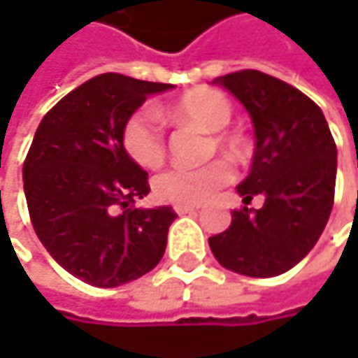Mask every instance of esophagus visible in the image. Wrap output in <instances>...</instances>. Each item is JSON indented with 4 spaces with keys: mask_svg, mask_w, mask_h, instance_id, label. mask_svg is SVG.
<instances>
[{
    "mask_svg": "<svg viewBox=\"0 0 358 358\" xmlns=\"http://www.w3.org/2000/svg\"><path fill=\"white\" fill-rule=\"evenodd\" d=\"M174 209H176V213H178V215H190V213H194V211H196V207H190V205H176Z\"/></svg>",
    "mask_w": 358,
    "mask_h": 358,
    "instance_id": "esophagus-1",
    "label": "esophagus"
}]
</instances>
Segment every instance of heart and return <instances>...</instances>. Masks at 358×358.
<instances>
[{"mask_svg":"<svg viewBox=\"0 0 358 358\" xmlns=\"http://www.w3.org/2000/svg\"><path fill=\"white\" fill-rule=\"evenodd\" d=\"M232 113V101L217 89H192L162 109V115L172 122H192L207 132H215L211 136L213 145L234 155L241 151L238 141L220 132L230 124ZM122 145L138 166L149 170L157 168L166 157L164 128L157 113L149 108L134 111L122 128ZM230 180L232 170L226 162H211L201 168L176 166L155 176L153 192L164 203L194 207L211 199Z\"/></svg>","mask_w":358,"mask_h":358,"instance_id":"heart-1","label":"heart"}]
</instances>
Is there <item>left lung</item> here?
<instances>
[{"mask_svg": "<svg viewBox=\"0 0 358 358\" xmlns=\"http://www.w3.org/2000/svg\"><path fill=\"white\" fill-rule=\"evenodd\" d=\"M249 111L255 153L236 190L261 209L232 211L226 232L209 238L213 257L230 271L273 278L292 269L320 241L329 220L338 151L323 111L305 93L259 70L213 80Z\"/></svg>", "mask_w": 358, "mask_h": 358, "instance_id": "8db88e82", "label": "left lung"}]
</instances>
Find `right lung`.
<instances>
[{
    "label": "right lung",
    "mask_w": 358,
    "mask_h": 358,
    "mask_svg": "<svg viewBox=\"0 0 358 358\" xmlns=\"http://www.w3.org/2000/svg\"><path fill=\"white\" fill-rule=\"evenodd\" d=\"M174 89L124 74H99L45 113L22 180L38 241L74 278L115 288L164 257L172 207H136L147 172L122 145L126 120L149 95Z\"/></svg>",
    "instance_id": "add662e5"
}]
</instances>
